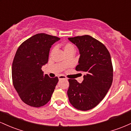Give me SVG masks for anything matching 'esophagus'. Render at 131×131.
Returning <instances> with one entry per match:
<instances>
[{
  "instance_id": "obj_1",
  "label": "esophagus",
  "mask_w": 131,
  "mask_h": 131,
  "mask_svg": "<svg viewBox=\"0 0 131 131\" xmlns=\"http://www.w3.org/2000/svg\"><path fill=\"white\" fill-rule=\"evenodd\" d=\"M58 79H59L60 81V80H62V79H65V80H67V78L65 77V76H58Z\"/></svg>"
}]
</instances>
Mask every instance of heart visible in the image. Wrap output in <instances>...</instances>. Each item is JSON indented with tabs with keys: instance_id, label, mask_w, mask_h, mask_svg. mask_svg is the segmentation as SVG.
Returning <instances> with one entry per match:
<instances>
[{
	"instance_id": "1",
	"label": "heart",
	"mask_w": 131,
	"mask_h": 131,
	"mask_svg": "<svg viewBox=\"0 0 131 131\" xmlns=\"http://www.w3.org/2000/svg\"><path fill=\"white\" fill-rule=\"evenodd\" d=\"M63 49H64V52H68V51L74 50V46H73L71 43H65V44L63 46Z\"/></svg>"
}]
</instances>
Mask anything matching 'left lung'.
<instances>
[{
    "mask_svg": "<svg viewBox=\"0 0 131 131\" xmlns=\"http://www.w3.org/2000/svg\"><path fill=\"white\" fill-rule=\"evenodd\" d=\"M78 47L80 57L76 70L84 73L79 83L69 79L67 94L71 104L82 111L91 110L107 94L113 82V66L110 54L103 43L91 36L69 37Z\"/></svg>",
    "mask_w": 131,
    "mask_h": 131,
    "instance_id": "left-lung-1",
    "label": "left lung"
}]
</instances>
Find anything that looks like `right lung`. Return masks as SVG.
I'll return each mask as SVG.
<instances>
[{
	"instance_id": "right-lung-1",
	"label": "right lung",
	"mask_w": 131,
	"mask_h": 131,
	"mask_svg": "<svg viewBox=\"0 0 131 131\" xmlns=\"http://www.w3.org/2000/svg\"><path fill=\"white\" fill-rule=\"evenodd\" d=\"M60 39L44 33L25 40L16 51L12 63L13 86L21 100L33 107H40L50 100L58 79L43 74L50 49Z\"/></svg>"
}]
</instances>
